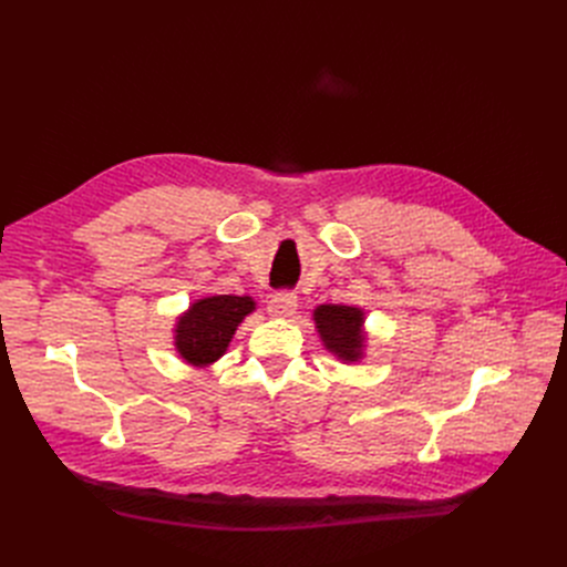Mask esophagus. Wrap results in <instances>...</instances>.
<instances>
[{
    "label": "esophagus",
    "mask_w": 567,
    "mask_h": 567,
    "mask_svg": "<svg viewBox=\"0 0 567 567\" xmlns=\"http://www.w3.org/2000/svg\"><path fill=\"white\" fill-rule=\"evenodd\" d=\"M295 309H298V298H295L292 292H277V295H272V300H269V305H267L269 316H275V318H288L295 313Z\"/></svg>",
    "instance_id": "1"
}]
</instances>
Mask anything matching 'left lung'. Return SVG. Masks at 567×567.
I'll return each mask as SVG.
<instances>
[{"label":"left lung","instance_id":"1","mask_svg":"<svg viewBox=\"0 0 567 567\" xmlns=\"http://www.w3.org/2000/svg\"><path fill=\"white\" fill-rule=\"evenodd\" d=\"M364 320V309L355 305H318L313 309L316 332L322 346L343 364L362 362L367 355L369 334Z\"/></svg>","mask_w":567,"mask_h":567}]
</instances>
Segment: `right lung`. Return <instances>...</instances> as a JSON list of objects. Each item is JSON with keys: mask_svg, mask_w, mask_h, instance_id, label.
Masks as SVG:
<instances>
[{"mask_svg": "<svg viewBox=\"0 0 567 567\" xmlns=\"http://www.w3.org/2000/svg\"><path fill=\"white\" fill-rule=\"evenodd\" d=\"M256 300L249 295H205L175 318L173 346L177 355L196 369L219 362Z\"/></svg>", "mask_w": 567, "mask_h": 567, "instance_id": "obj_1", "label": "right lung"}]
</instances>
